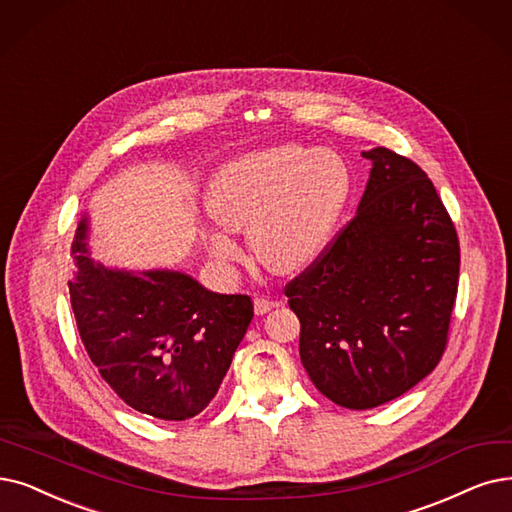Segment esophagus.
Masks as SVG:
<instances>
[{
    "label": "esophagus",
    "instance_id": "obj_1",
    "mask_svg": "<svg viewBox=\"0 0 512 512\" xmlns=\"http://www.w3.org/2000/svg\"><path fill=\"white\" fill-rule=\"evenodd\" d=\"M275 306H279V300H271V298H264V296L254 298V313L256 315L269 313L271 309H275Z\"/></svg>",
    "mask_w": 512,
    "mask_h": 512
}]
</instances>
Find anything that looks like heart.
Returning a JSON list of instances; mask_svg holds the SVG:
<instances>
[{"mask_svg": "<svg viewBox=\"0 0 512 512\" xmlns=\"http://www.w3.org/2000/svg\"><path fill=\"white\" fill-rule=\"evenodd\" d=\"M349 193L351 172L338 153L275 145L224 163L210 185L208 208L222 227L248 229L262 267L294 275L330 243ZM210 252L235 262L239 245L229 233L214 231Z\"/></svg>", "mask_w": 512, "mask_h": 512, "instance_id": "b5f03b06", "label": "heart"}]
</instances>
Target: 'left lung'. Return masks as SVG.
Listing matches in <instances>:
<instances>
[{"label":"left lung","mask_w":512,"mask_h":512,"mask_svg":"<svg viewBox=\"0 0 512 512\" xmlns=\"http://www.w3.org/2000/svg\"><path fill=\"white\" fill-rule=\"evenodd\" d=\"M355 218L285 285L317 391L370 410L431 374L447 344L460 243L431 178L376 147Z\"/></svg>","instance_id":"8db88e82"}]
</instances>
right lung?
<instances>
[{
    "instance_id": "1",
    "label": "right lung",
    "mask_w": 512,
    "mask_h": 512,
    "mask_svg": "<svg viewBox=\"0 0 512 512\" xmlns=\"http://www.w3.org/2000/svg\"><path fill=\"white\" fill-rule=\"evenodd\" d=\"M88 218L77 224L69 281L77 330L92 363L132 410L159 420L201 414L227 376L254 317L245 294H216L168 271H119L94 262Z\"/></svg>"
}]
</instances>
